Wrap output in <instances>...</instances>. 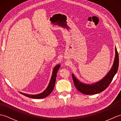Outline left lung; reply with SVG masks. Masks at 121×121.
Here are the masks:
<instances>
[{
  "instance_id": "8db88e82",
  "label": "left lung",
  "mask_w": 121,
  "mask_h": 121,
  "mask_svg": "<svg viewBox=\"0 0 121 121\" xmlns=\"http://www.w3.org/2000/svg\"><path fill=\"white\" fill-rule=\"evenodd\" d=\"M119 55H118L117 48H115V56L113 65L111 70L103 79L94 84L87 85L79 82L72 74V75L74 85L79 91L85 95H91L100 93L106 89L111 83L114 75L117 72L118 68H119Z\"/></svg>"
}]
</instances>
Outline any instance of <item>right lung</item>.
Returning a JSON list of instances; mask_svg holds the SVG:
<instances>
[{
  "label": "right lung",
  "instance_id": "add662e5",
  "mask_svg": "<svg viewBox=\"0 0 121 121\" xmlns=\"http://www.w3.org/2000/svg\"><path fill=\"white\" fill-rule=\"evenodd\" d=\"M60 67V65H57L56 66L55 68L53 69V70L52 72V76L50 79L49 84L47 88H46L45 91L43 92L38 95H28L26 94H24L22 92H20L21 94L23 95L24 96H26L27 97L33 99H43L44 98L47 97L49 95H50L51 92L52 91L53 89L55 87V85L56 83V73H57L58 69Z\"/></svg>",
  "mask_w": 121,
  "mask_h": 121
}]
</instances>
